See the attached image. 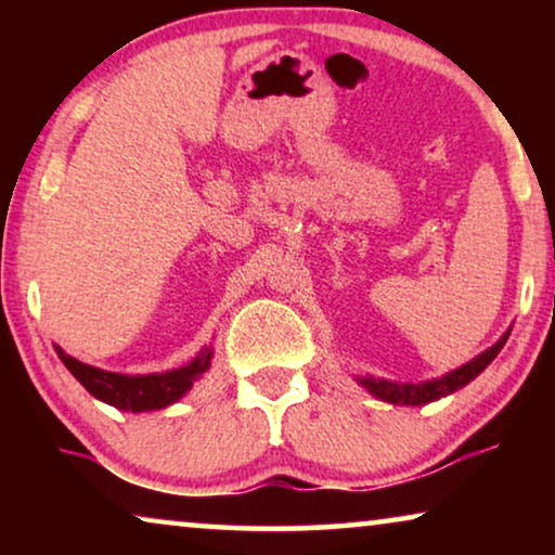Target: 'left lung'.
<instances>
[{
	"label": "left lung",
	"mask_w": 555,
	"mask_h": 555,
	"mask_svg": "<svg viewBox=\"0 0 555 555\" xmlns=\"http://www.w3.org/2000/svg\"><path fill=\"white\" fill-rule=\"evenodd\" d=\"M511 331L503 333V338L498 340L495 346H490L488 351H482L477 359L467 361L465 366L450 371L442 378H431V382H420V384H397V382H384V378H359V382L366 386V389L378 397L382 401H389V404H409V406H420V404H429V401H437L442 397H450L462 386H467L477 374H482L488 369V363L495 359L500 353V348L505 346Z\"/></svg>",
	"instance_id": "8db88e82"
}]
</instances>
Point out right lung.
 I'll return each instance as SVG.
<instances>
[{
  "label": "right lung",
  "mask_w": 555,
  "mask_h": 555,
  "mask_svg": "<svg viewBox=\"0 0 555 555\" xmlns=\"http://www.w3.org/2000/svg\"><path fill=\"white\" fill-rule=\"evenodd\" d=\"M55 351L60 356V361L67 366V371H70L95 399H101L105 404L116 409H124V412H151V409H164L173 404V401H179L189 389H192V384L211 363V348H202L186 366L164 371V374L128 376L88 366V363L67 356L60 346H55Z\"/></svg>",
  "instance_id": "1"
}]
</instances>
